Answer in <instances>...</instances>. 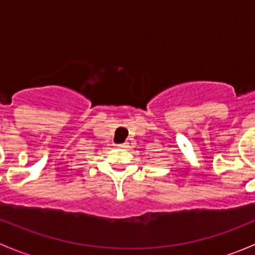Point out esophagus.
I'll use <instances>...</instances> for the list:
<instances>
[{
	"label": "esophagus",
	"mask_w": 255,
	"mask_h": 255,
	"mask_svg": "<svg viewBox=\"0 0 255 255\" xmlns=\"http://www.w3.org/2000/svg\"><path fill=\"white\" fill-rule=\"evenodd\" d=\"M118 148H128V143H121V144H117Z\"/></svg>",
	"instance_id": "obj_1"
}]
</instances>
